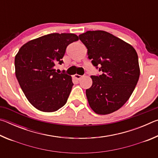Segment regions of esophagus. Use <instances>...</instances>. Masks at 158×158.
<instances>
[{
	"instance_id": "34e87169",
	"label": "esophagus",
	"mask_w": 158,
	"mask_h": 158,
	"mask_svg": "<svg viewBox=\"0 0 158 158\" xmlns=\"http://www.w3.org/2000/svg\"><path fill=\"white\" fill-rule=\"evenodd\" d=\"M74 78H75V79H77V80H79V79H81L82 76L79 75V74H75V75H74Z\"/></svg>"
}]
</instances>
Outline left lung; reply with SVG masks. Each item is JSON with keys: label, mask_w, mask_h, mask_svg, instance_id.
<instances>
[{"label": "left lung", "mask_w": 158, "mask_h": 158, "mask_svg": "<svg viewBox=\"0 0 158 158\" xmlns=\"http://www.w3.org/2000/svg\"><path fill=\"white\" fill-rule=\"evenodd\" d=\"M93 65L100 66V76H91L85 90L89 106L96 114L117 111L129 100L140 75L138 56L132 45L104 31H87L79 35Z\"/></svg>", "instance_id": "8db88e82"}]
</instances>
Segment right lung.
Listing matches in <instances>:
<instances>
[{"instance_id": "add662e5", "label": "right lung", "mask_w": 158, "mask_h": 158, "mask_svg": "<svg viewBox=\"0 0 158 158\" xmlns=\"http://www.w3.org/2000/svg\"><path fill=\"white\" fill-rule=\"evenodd\" d=\"M73 33H52L33 39L15 56V74L25 96L35 108L56 111L65 105L73 83L72 77L56 72L63 63L66 47L77 41Z\"/></svg>"}]
</instances>
